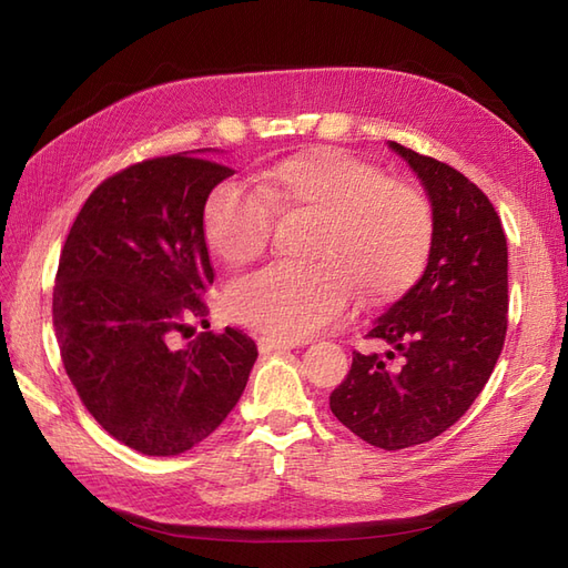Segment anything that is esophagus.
<instances>
[{"mask_svg": "<svg viewBox=\"0 0 568 568\" xmlns=\"http://www.w3.org/2000/svg\"><path fill=\"white\" fill-rule=\"evenodd\" d=\"M291 343L282 341V338H274V336H261L257 338V351H261L263 355L265 353H280V351H288Z\"/></svg>", "mask_w": 568, "mask_h": 568, "instance_id": "obj_1", "label": "esophagus"}]
</instances>
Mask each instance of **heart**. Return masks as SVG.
<instances>
[{
	"label": "heart",
	"mask_w": 568,
	"mask_h": 568,
	"mask_svg": "<svg viewBox=\"0 0 568 568\" xmlns=\"http://www.w3.org/2000/svg\"><path fill=\"white\" fill-rule=\"evenodd\" d=\"M274 213L320 215L313 265L274 263L239 277L227 313L270 336L301 341L336 322L355 298L382 305L419 280L434 248L428 199L379 165L343 149L320 146L265 165L255 189L217 182L201 209L205 244L227 265L261 255Z\"/></svg>",
	"instance_id": "obj_1"
}]
</instances>
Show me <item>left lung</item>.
Instances as JSON below:
<instances>
[{
  "label": "left lung",
  "instance_id": "1",
  "mask_svg": "<svg viewBox=\"0 0 568 568\" xmlns=\"http://www.w3.org/2000/svg\"><path fill=\"white\" fill-rule=\"evenodd\" d=\"M419 175L436 234L424 277L376 320L329 395L334 417L374 448L434 440L471 407L507 336V239L490 199L459 170L390 142Z\"/></svg>",
  "mask_w": 568,
  "mask_h": 568
}]
</instances>
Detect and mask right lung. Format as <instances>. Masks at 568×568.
<instances>
[{
	"label": "right lung",
	"mask_w": 568,
	"mask_h": 568,
	"mask_svg": "<svg viewBox=\"0 0 568 568\" xmlns=\"http://www.w3.org/2000/svg\"><path fill=\"white\" fill-rule=\"evenodd\" d=\"M230 175L189 153L128 165L84 201L61 248L51 317L65 374L101 428L142 455L209 438L257 357L232 326L175 343L186 320L209 315L215 270L201 209Z\"/></svg>",
	"instance_id": "1"
}]
</instances>
